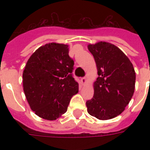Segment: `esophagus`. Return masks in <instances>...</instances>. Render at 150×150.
I'll return each instance as SVG.
<instances>
[{"instance_id": "34e87169", "label": "esophagus", "mask_w": 150, "mask_h": 150, "mask_svg": "<svg viewBox=\"0 0 150 150\" xmlns=\"http://www.w3.org/2000/svg\"><path fill=\"white\" fill-rule=\"evenodd\" d=\"M87 82V79H86V77H83L81 79V83H82V85H85L86 83Z\"/></svg>"}]
</instances>
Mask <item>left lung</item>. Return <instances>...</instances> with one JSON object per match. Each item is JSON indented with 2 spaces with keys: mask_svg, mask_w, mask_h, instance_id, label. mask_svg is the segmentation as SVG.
Instances as JSON below:
<instances>
[{
  "mask_svg": "<svg viewBox=\"0 0 150 150\" xmlns=\"http://www.w3.org/2000/svg\"><path fill=\"white\" fill-rule=\"evenodd\" d=\"M99 77L94 95L86 101L87 111L99 120H108L125 110L135 91V72L128 57L117 47L107 42L89 44Z\"/></svg>",
  "mask_w": 150,
  "mask_h": 150,
  "instance_id": "obj_1",
  "label": "left lung"
}]
</instances>
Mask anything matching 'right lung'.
Here are the masks:
<instances>
[{"label": "right lung", "instance_id": "add662e5", "mask_svg": "<svg viewBox=\"0 0 150 150\" xmlns=\"http://www.w3.org/2000/svg\"><path fill=\"white\" fill-rule=\"evenodd\" d=\"M73 69L65 44L47 43L32 54L22 82L27 101L37 116L54 121L67 111L71 98L79 92Z\"/></svg>", "mask_w": 150, "mask_h": 150}]
</instances>
